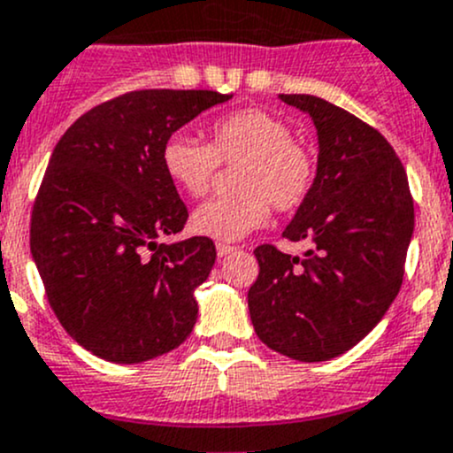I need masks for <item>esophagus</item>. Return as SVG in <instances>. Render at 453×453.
<instances>
[{
    "label": "esophagus",
    "mask_w": 453,
    "mask_h": 453,
    "mask_svg": "<svg viewBox=\"0 0 453 453\" xmlns=\"http://www.w3.org/2000/svg\"><path fill=\"white\" fill-rule=\"evenodd\" d=\"M236 245H230V243H217V254L219 257H227L230 252H234Z\"/></svg>",
    "instance_id": "1"
}]
</instances>
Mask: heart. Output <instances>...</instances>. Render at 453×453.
Listing matches in <instances>:
<instances>
[{
    "mask_svg": "<svg viewBox=\"0 0 453 453\" xmlns=\"http://www.w3.org/2000/svg\"><path fill=\"white\" fill-rule=\"evenodd\" d=\"M161 165L170 181L190 196H203L219 165H239V195L205 201L192 214V230L219 241L243 239L276 212H294L310 199L319 164L292 128L258 108L232 110L208 128V143L174 133L161 148Z\"/></svg>",
    "mask_w": 453,
    "mask_h": 453,
    "instance_id": "obj_1",
    "label": "heart"
}]
</instances>
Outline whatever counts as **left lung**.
<instances>
[{"instance_id":"1","label":"left lung","mask_w":453,"mask_h":453,"mask_svg":"<svg viewBox=\"0 0 453 453\" xmlns=\"http://www.w3.org/2000/svg\"><path fill=\"white\" fill-rule=\"evenodd\" d=\"M311 117L319 174L283 236L307 241L305 257L263 243L248 292L254 332L303 363L341 357L365 338L403 285L414 232L405 168L370 124L320 96L279 95Z\"/></svg>"}]
</instances>
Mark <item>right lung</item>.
I'll return each mask as SVG.
<instances>
[{"mask_svg":"<svg viewBox=\"0 0 453 453\" xmlns=\"http://www.w3.org/2000/svg\"><path fill=\"white\" fill-rule=\"evenodd\" d=\"M232 95L133 90L88 110L52 150L30 252L61 327L110 363H143L190 336L212 239L159 243L188 221L161 165L165 139Z\"/></svg>","mask_w":453,"mask_h":453,"instance_id":"add662e5","label":"right lung"}]
</instances>
